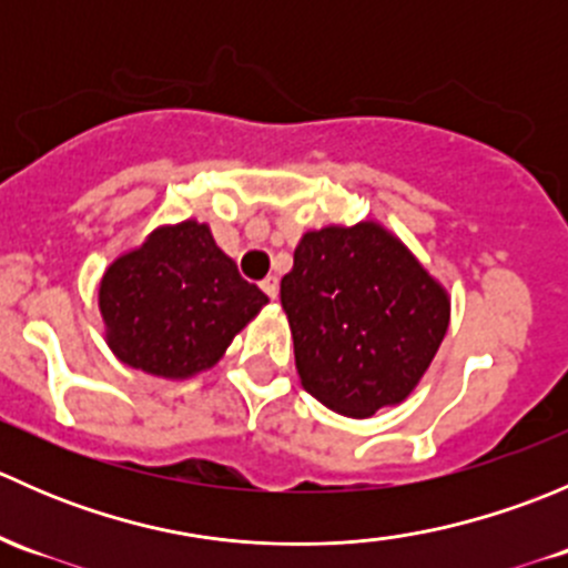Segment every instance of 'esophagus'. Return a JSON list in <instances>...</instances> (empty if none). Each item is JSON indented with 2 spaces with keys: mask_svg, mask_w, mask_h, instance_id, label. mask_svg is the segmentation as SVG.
I'll use <instances>...</instances> for the list:
<instances>
[{
  "mask_svg": "<svg viewBox=\"0 0 568 568\" xmlns=\"http://www.w3.org/2000/svg\"><path fill=\"white\" fill-rule=\"evenodd\" d=\"M261 288H263V294L268 296V300H274V296H277V291H280V283H277V277H266L261 283Z\"/></svg>",
  "mask_w": 568,
  "mask_h": 568,
  "instance_id": "1",
  "label": "esophagus"
}]
</instances>
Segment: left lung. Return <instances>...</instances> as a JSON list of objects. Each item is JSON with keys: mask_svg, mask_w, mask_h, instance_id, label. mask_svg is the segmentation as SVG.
<instances>
[{"mask_svg": "<svg viewBox=\"0 0 568 568\" xmlns=\"http://www.w3.org/2000/svg\"><path fill=\"white\" fill-rule=\"evenodd\" d=\"M280 302L302 387L346 417L415 390L450 321L443 285L376 222L305 233Z\"/></svg>", "mask_w": 568, "mask_h": 568, "instance_id": "1", "label": "left lung"}]
</instances>
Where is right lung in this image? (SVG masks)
Instances as JSON below:
<instances>
[{
	"mask_svg": "<svg viewBox=\"0 0 568 568\" xmlns=\"http://www.w3.org/2000/svg\"><path fill=\"white\" fill-rule=\"evenodd\" d=\"M266 302L194 220L153 231L106 268L99 288L114 357L162 379L211 368Z\"/></svg>",
	"mask_w": 568,
	"mask_h": 568,
	"instance_id": "add662e5",
	"label": "right lung"
}]
</instances>
